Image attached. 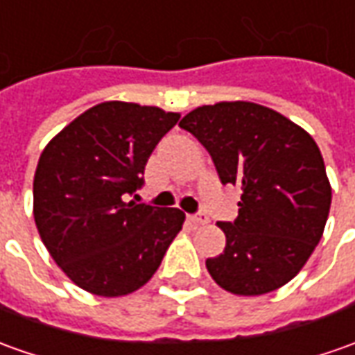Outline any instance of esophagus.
<instances>
[{
  "label": "esophagus",
  "mask_w": 355,
  "mask_h": 355,
  "mask_svg": "<svg viewBox=\"0 0 355 355\" xmlns=\"http://www.w3.org/2000/svg\"><path fill=\"white\" fill-rule=\"evenodd\" d=\"M190 221H194L196 225H206L209 221L208 214H204V211H198V214H192L190 216Z\"/></svg>",
  "instance_id": "esophagus-1"
}]
</instances>
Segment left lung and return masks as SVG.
I'll list each match as a JSON object with an SVG mask.
<instances>
[{
    "label": "left lung",
    "mask_w": 355,
    "mask_h": 355,
    "mask_svg": "<svg viewBox=\"0 0 355 355\" xmlns=\"http://www.w3.org/2000/svg\"><path fill=\"white\" fill-rule=\"evenodd\" d=\"M216 165L221 184L241 188L239 216L219 221L225 248L206 268L237 295H262L295 278L319 245L330 190L315 139L254 103L200 107L180 120Z\"/></svg>",
    "instance_id": "1"
}]
</instances>
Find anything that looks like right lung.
I'll list each match as a JSON object with an SVG mask.
<instances>
[{
    "label": "right lung",
    "mask_w": 355,
    "mask_h": 355,
    "mask_svg": "<svg viewBox=\"0 0 355 355\" xmlns=\"http://www.w3.org/2000/svg\"><path fill=\"white\" fill-rule=\"evenodd\" d=\"M178 118L108 101L77 116L42 151L33 184L36 227L81 289L103 297L136 291L182 229L180 209L130 200L144 187L153 147Z\"/></svg>",
    "instance_id": "right-lung-1"
}]
</instances>
